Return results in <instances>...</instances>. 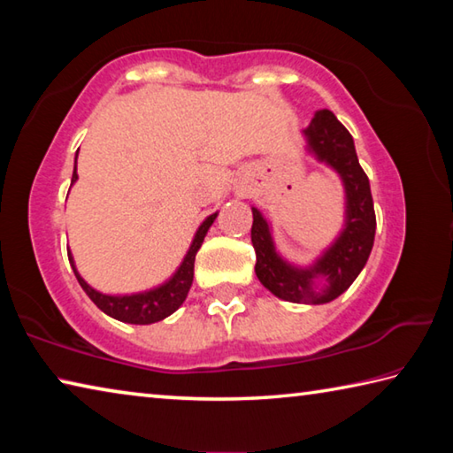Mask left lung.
Listing matches in <instances>:
<instances>
[{
  "mask_svg": "<svg viewBox=\"0 0 453 453\" xmlns=\"http://www.w3.org/2000/svg\"><path fill=\"white\" fill-rule=\"evenodd\" d=\"M310 150L342 175L348 197L346 229L310 270H296L275 254L270 226L256 208L251 243L256 248V275L273 296L294 303H327L342 296L370 257L375 235V211L370 180L357 162L354 137L329 110H319L303 132ZM324 274L328 286L312 288V278Z\"/></svg>",
  "mask_w": 453,
  "mask_h": 453,
  "instance_id": "1",
  "label": "left lung"
}]
</instances>
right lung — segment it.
I'll return each instance as SVG.
<instances>
[{"label":"right lung","mask_w":453,"mask_h":453,"mask_svg":"<svg viewBox=\"0 0 453 453\" xmlns=\"http://www.w3.org/2000/svg\"><path fill=\"white\" fill-rule=\"evenodd\" d=\"M75 162H78V156H75ZM75 180H78V172L73 170L72 183ZM216 216H218V213H213V216H210L202 226H199L197 234L194 237V243L189 245L188 256L183 257L180 270L173 273V278L167 283H164V286L145 291V294H134V296H105V294H99V291H96L94 288H89L88 283L80 278V273L73 265V259H72L70 251H67V256H70V264L73 267V273H75V278H78L80 286L89 296V300L94 302L104 313H107V316H111V318H116L119 321H126V324H137V326L156 324V321L172 316V313L178 310L183 302H186L188 291L191 288V281H194L196 254H197V250L202 248L203 237H205V234H208V229L213 224Z\"/></svg>","instance_id":"add662e5"}]
</instances>
